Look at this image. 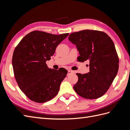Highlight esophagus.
Wrapping results in <instances>:
<instances>
[{
	"instance_id": "obj_1",
	"label": "esophagus",
	"mask_w": 130,
	"mask_h": 130,
	"mask_svg": "<svg viewBox=\"0 0 130 130\" xmlns=\"http://www.w3.org/2000/svg\"><path fill=\"white\" fill-rule=\"evenodd\" d=\"M74 73V72H73V71H72V70H69L68 71V74H67V75H69L72 74V73Z\"/></svg>"
}]
</instances>
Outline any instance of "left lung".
Returning a JSON list of instances; mask_svg holds the SVG:
<instances>
[{
    "label": "left lung",
    "instance_id": "8db88e82",
    "mask_svg": "<svg viewBox=\"0 0 130 130\" xmlns=\"http://www.w3.org/2000/svg\"><path fill=\"white\" fill-rule=\"evenodd\" d=\"M68 40L75 44L80 55L77 60L89 61L88 73H77L74 89L88 99H97L106 93L119 69V58L114 43L102 31L84 30L70 34Z\"/></svg>",
    "mask_w": 130,
    "mask_h": 130
}]
</instances>
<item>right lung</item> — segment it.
<instances>
[{"mask_svg": "<svg viewBox=\"0 0 130 130\" xmlns=\"http://www.w3.org/2000/svg\"><path fill=\"white\" fill-rule=\"evenodd\" d=\"M68 35L34 31L15 47L12 61L14 76L22 91L32 101L45 103L57 94L68 72L49 68L46 61L50 60L57 45Z\"/></svg>", "mask_w": 130, "mask_h": 130, "instance_id": "1", "label": "right lung"}]
</instances>
